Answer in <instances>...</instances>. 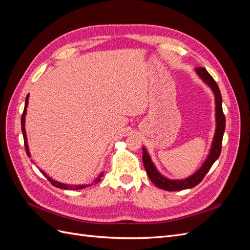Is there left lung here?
<instances>
[{
    "label": "left lung",
    "mask_w": 250,
    "mask_h": 250,
    "mask_svg": "<svg viewBox=\"0 0 250 250\" xmlns=\"http://www.w3.org/2000/svg\"><path fill=\"white\" fill-rule=\"evenodd\" d=\"M195 72L198 75L199 78L211 89V92L214 93L215 96V134L213 138V142H211L209 152L201 167L194 174H192L191 176L184 179H170L164 176L163 174L156 169L147 149L145 147H143V163L148 176L157 188H160L165 191H181L186 190V188H192L196 187L203 179V177L206 176V174L208 172L211 166H213V164L218 160L219 155L221 153L222 139L225 130V117L222 110V97L220 89H219L216 81L204 67H196Z\"/></svg>",
    "instance_id": "1"
}]
</instances>
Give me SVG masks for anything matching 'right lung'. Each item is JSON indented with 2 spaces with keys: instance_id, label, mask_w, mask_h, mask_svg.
Wrapping results in <instances>:
<instances>
[{
  "instance_id": "right-lung-1",
  "label": "right lung",
  "mask_w": 250,
  "mask_h": 250,
  "mask_svg": "<svg viewBox=\"0 0 250 250\" xmlns=\"http://www.w3.org/2000/svg\"><path fill=\"white\" fill-rule=\"evenodd\" d=\"M28 102H29V95H27L26 97V101H25V108H24V112H22L21 115V132H22V137H24V142H25V149H26V152H27V155L30 156V151H29V146H28V141H27V134H26V129H25V122H26V113H27V107H28ZM41 172L43 174L44 176L47 177V179L50 181V183L56 187V188H62V190H81V188H84L88 186H92L93 184H97L99 183V181L101 180V177L103 175V172L100 174L99 176H98L93 184L90 185H67V184H62V183H59V181H56L54 179H52L50 176H48L47 173H44L42 170H41Z\"/></svg>"
}]
</instances>
